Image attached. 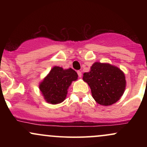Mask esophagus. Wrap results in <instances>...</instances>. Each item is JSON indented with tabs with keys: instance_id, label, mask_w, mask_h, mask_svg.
Segmentation results:
<instances>
[{
	"instance_id": "esophagus-1",
	"label": "esophagus",
	"mask_w": 147,
	"mask_h": 147,
	"mask_svg": "<svg viewBox=\"0 0 147 147\" xmlns=\"http://www.w3.org/2000/svg\"><path fill=\"white\" fill-rule=\"evenodd\" d=\"M77 74H78L79 77H82V72L78 70V71H77Z\"/></svg>"
}]
</instances>
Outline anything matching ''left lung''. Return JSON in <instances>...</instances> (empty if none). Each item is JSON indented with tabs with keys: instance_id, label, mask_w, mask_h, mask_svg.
Listing matches in <instances>:
<instances>
[{
	"instance_id": "1",
	"label": "left lung",
	"mask_w": 147,
	"mask_h": 147,
	"mask_svg": "<svg viewBox=\"0 0 147 147\" xmlns=\"http://www.w3.org/2000/svg\"><path fill=\"white\" fill-rule=\"evenodd\" d=\"M83 80L90 86L96 102L103 106H110L117 102L126 88L124 72L109 63H94L90 72L84 73Z\"/></svg>"
}]
</instances>
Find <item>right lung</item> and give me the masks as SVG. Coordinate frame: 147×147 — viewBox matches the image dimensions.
I'll return each instance as SVG.
<instances>
[{
  "label": "right lung",
  "mask_w": 147,
  "mask_h": 147,
  "mask_svg": "<svg viewBox=\"0 0 147 147\" xmlns=\"http://www.w3.org/2000/svg\"><path fill=\"white\" fill-rule=\"evenodd\" d=\"M78 75L73 69L63 70L55 66L39 84V89L45 100L52 104L63 102L72 82L76 81Z\"/></svg>",
  "instance_id": "right-lung-1"
}]
</instances>
